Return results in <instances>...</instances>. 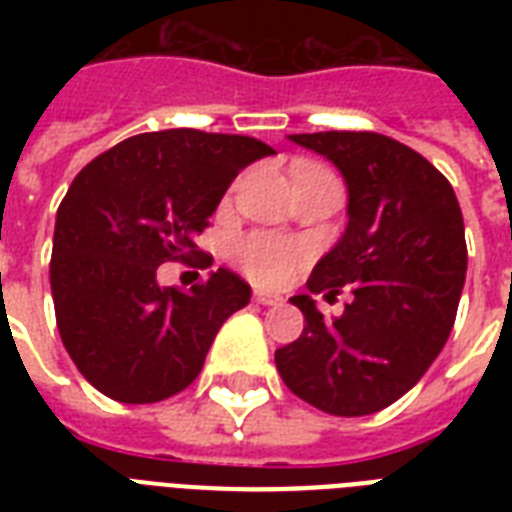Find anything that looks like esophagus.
Masks as SVG:
<instances>
[{"label":"esophagus","instance_id":"1","mask_svg":"<svg viewBox=\"0 0 512 512\" xmlns=\"http://www.w3.org/2000/svg\"><path fill=\"white\" fill-rule=\"evenodd\" d=\"M255 303L265 305V308H279V305H284V300L279 295H271V292H255Z\"/></svg>","mask_w":512,"mask_h":512}]
</instances>
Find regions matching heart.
<instances>
[{"label":"heart","mask_w":512,"mask_h":512,"mask_svg":"<svg viewBox=\"0 0 512 512\" xmlns=\"http://www.w3.org/2000/svg\"><path fill=\"white\" fill-rule=\"evenodd\" d=\"M305 247L281 233H249L236 244V260L249 279L265 287L287 284L305 265Z\"/></svg>","instance_id":"heart-1"}]
</instances>
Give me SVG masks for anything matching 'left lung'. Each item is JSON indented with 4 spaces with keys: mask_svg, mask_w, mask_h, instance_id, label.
Segmentation results:
<instances>
[{
    "mask_svg": "<svg viewBox=\"0 0 512 512\" xmlns=\"http://www.w3.org/2000/svg\"><path fill=\"white\" fill-rule=\"evenodd\" d=\"M335 164L348 185V225L313 268L311 294L342 286L354 300L324 320L310 295L289 303L303 335L276 350L287 388L337 417H364L412 390L454 327L468 247L460 201L441 172L377 132L289 135Z\"/></svg>",
    "mask_w": 512,
    "mask_h": 512,
    "instance_id": "1",
    "label": "left lung"
}]
</instances>
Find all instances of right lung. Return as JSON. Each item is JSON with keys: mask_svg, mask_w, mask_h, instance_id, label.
Here are the masks:
<instances>
[{"mask_svg": "<svg viewBox=\"0 0 512 512\" xmlns=\"http://www.w3.org/2000/svg\"><path fill=\"white\" fill-rule=\"evenodd\" d=\"M263 140L201 130L143 132L92 159L60 201L50 287L60 340L84 380L122 404H156L199 377L223 321L252 289L217 268L188 292L159 287L162 263L199 268L196 247Z\"/></svg>", "mask_w": 512, "mask_h": 512, "instance_id": "obj_1", "label": "right lung"}]
</instances>
